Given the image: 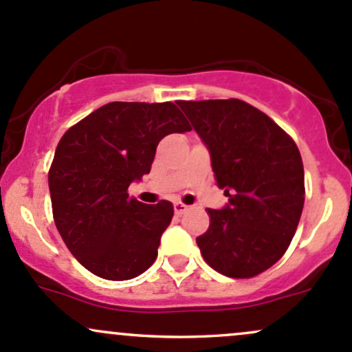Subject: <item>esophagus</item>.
<instances>
[{"instance_id":"esophagus-1","label":"esophagus","mask_w":352,"mask_h":352,"mask_svg":"<svg viewBox=\"0 0 352 352\" xmlns=\"http://www.w3.org/2000/svg\"><path fill=\"white\" fill-rule=\"evenodd\" d=\"M186 210H188V206L183 205V203H179V201L175 203V213L176 214H183Z\"/></svg>"}]
</instances>
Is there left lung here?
<instances>
[{
    "mask_svg": "<svg viewBox=\"0 0 352 352\" xmlns=\"http://www.w3.org/2000/svg\"><path fill=\"white\" fill-rule=\"evenodd\" d=\"M206 146L217 186L228 196L196 238L203 258L226 277L248 278L289 248L304 208V166L296 142L267 114L238 99L179 100Z\"/></svg>",
    "mask_w": 352,
    "mask_h": 352,
    "instance_id": "8db88e82",
    "label": "left lung"
}]
</instances>
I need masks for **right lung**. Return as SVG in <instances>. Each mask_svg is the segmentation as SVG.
<instances>
[{"instance_id": "1", "label": "right lung", "mask_w": 352, "mask_h": 352, "mask_svg": "<svg viewBox=\"0 0 352 352\" xmlns=\"http://www.w3.org/2000/svg\"><path fill=\"white\" fill-rule=\"evenodd\" d=\"M191 126L173 102H111L63 134L48 173L56 230L94 275L129 280L154 263L175 208L127 195L149 175L156 147Z\"/></svg>"}]
</instances>
